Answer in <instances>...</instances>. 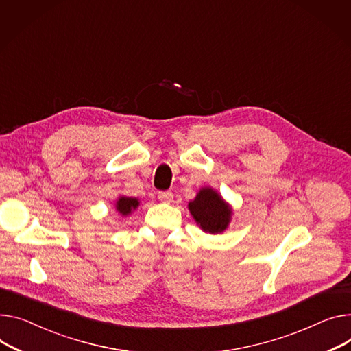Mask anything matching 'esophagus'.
I'll return each instance as SVG.
<instances>
[{
  "mask_svg": "<svg viewBox=\"0 0 351 351\" xmlns=\"http://www.w3.org/2000/svg\"><path fill=\"white\" fill-rule=\"evenodd\" d=\"M157 198L161 201V202H166V204H170L173 201V194L170 191H161L157 194Z\"/></svg>",
  "mask_w": 351,
  "mask_h": 351,
  "instance_id": "esophagus-1",
  "label": "esophagus"
}]
</instances>
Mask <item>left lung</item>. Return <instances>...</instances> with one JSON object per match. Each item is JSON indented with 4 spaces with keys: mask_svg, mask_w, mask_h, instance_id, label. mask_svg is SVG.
Masks as SVG:
<instances>
[{
    "mask_svg": "<svg viewBox=\"0 0 351 351\" xmlns=\"http://www.w3.org/2000/svg\"><path fill=\"white\" fill-rule=\"evenodd\" d=\"M188 210L199 229L210 234L223 233L233 215L232 205L212 186H202L195 198L188 202Z\"/></svg>",
    "mask_w": 351,
    "mask_h": 351,
    "instance_id": "8db88e82",
    "label": "left lung"
}]
</instances>
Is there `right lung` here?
I'll return each instance as SVG.
<instances>
[{"instance_id": "obj_1", "label": "right lung", "mask_w": 351, "mask_h": 351, "mask_svg": "<svg viewBox=\"0 0 351 351\" xmlns=\"http://www.w3.org/2000/svg\"><path fill=\"white\" fill-rule=\"evenodd\" d=\"M139 205H141V201L138 198L119 195L118 199L115 201V210L118 212V215H121L122 218H125L132 215L133 210H136Z\"/></svg>"}]
</instances>
